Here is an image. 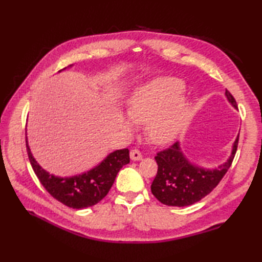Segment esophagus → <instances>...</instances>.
<instances>
[{
    "instance_id": "34e87169",
    "label": "esophagus",
    "mask_w": 262,
    "mask_h": 262,
    "mask_svg": "<svg viewBox=\"0 0 262 262\" xmlns=\"http://www.w3.org/2000/svg\"><path fill=\"white\" fill-rule=\"evenodd\" d=\"M142 158H143V155L140 151H138V149H132V151H130V159L133 161H140V160H142Z\"/></svg>"
}]
</instances>
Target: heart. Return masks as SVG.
<instances>
[{"label":"heart","mask_w":262,"mask_h":262,"mask_svg":"<svg viewBox=\"0 0 262 262\" xmlns=\"http://www.w3.org/2000/svg\"><path fill=\"white\" fill-rule=\"evenodd\" d=\"M185 84L174 77H160L138 88L128 102V115L136 124H147L146 133L155 144H168L185 128L191 103L180 94ZM128 129L130 120L124 119Z\"/></svg>","instance_id":"obj_1"}]
</instances>
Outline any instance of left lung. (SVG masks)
Wrapping results in <instances>:
<instances>
[{
	"mask_svg": "<svg viewBox=\"0 0 262 262\" xmlns=\"http://www.w3.org/2000/svg\"><path fill=\"white\" fill-rule=\"evenodd\" d=\"M233 107H237L230 91L225 92ZM238 136L233 145L232 154L225 163L216 169H203L191 164L182 154L179 143L158 152L155 161L158 173L152 182L151 190L159 202L168 206H190L199 202L214 190L230 169L235 157Z\"/></svg>",
	"mask_w": 262,
	"mask_h": 262,
	"instance_id": "left-lung-1",
	"label": "left lung"
}]
</instances>
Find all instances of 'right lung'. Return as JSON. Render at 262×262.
<instances>
[{"label": "right lung", "instance_id": "obj_1", "mask_svg": "<svg viewBox=\"0 0 262 262\" xmlns=\"http://www.w3.org/2000/svg\"><path fill=\"white\" fill-rule=\"evenodd\" d=\"M26 143L31 166L41 185L55 199L74 209L90 207L102 200L113 187L119 170L129 163L128 148L117 149L85 173L60 178L43 170L33 159L27 138Z\"/></svg>", "mask_w": 262, "mask_h": 262}]
</instances>
